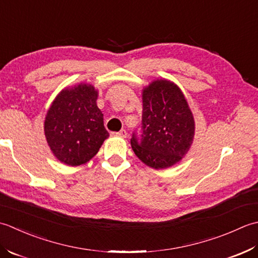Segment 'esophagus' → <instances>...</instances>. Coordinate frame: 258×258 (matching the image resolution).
I'll list each match as a JSON object with an SVG mask.
<instances>
[{"instance_id":"1","label":"esophagus","mask_w":258,"mask_h":258,"mask_svg":"<svg viewBox=\"0 0 258 258\" xmlns=\"http://www.w3.org/2000/svg\"><path fill=\"white\" fill-rule=\"evenodd\" d=\"M114 135H117L119 137H122V138H125V137H127V131H125L124 129H121L119 131V133H115Z\"/></svg>"}]
</instances>
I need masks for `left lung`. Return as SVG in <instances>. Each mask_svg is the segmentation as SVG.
Segmentation results:
<instances>
[{
    "instance_id": "obj_1",
    "label": "left lung",
    "mask_w": 258,
    "mask_h": 258,
    "mask_svg": "<svg viewBox=\"0 0 258 258\" xmlns=\"http://www.w3.org/2000/svg\"><path fill=\"white\" fill-rule=\"evenodd\" d=\"M143 121L131 147L151 168L164 169L181 160L190 148L195 121L181 90L168 80L150 83L143 92Z\"/></svg>"
}]
</instances>
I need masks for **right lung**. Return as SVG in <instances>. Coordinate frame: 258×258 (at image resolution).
I'll return each instance as SVG.
<instances>
[{"label":"right lung","instance_id":"1","mask_svg":"<svg viewBox=\"0 0 258 258\" xmlns=\"http://www.w3.org/2000/svg\"><path fill=\"white\" fill-rule=\"evenodd\" d=\"M98 92L91 85L63 90L50 107L44 133L50 148L63 164L80 166L96 156L109 133L97 106Z\"/></svg>","mask_w":258,"mask_h":258}]
</instances>
